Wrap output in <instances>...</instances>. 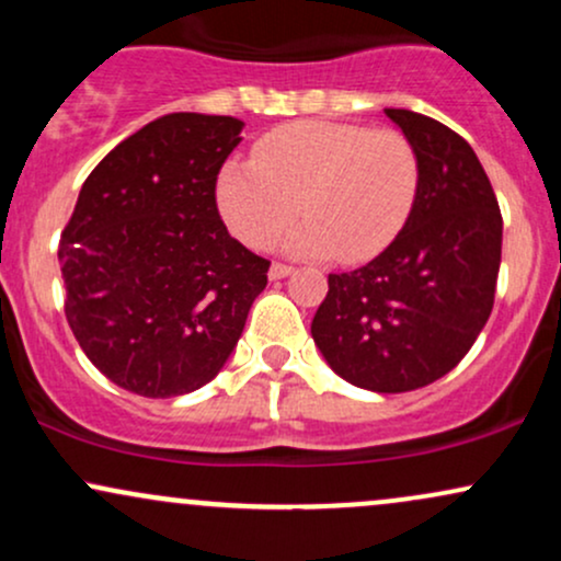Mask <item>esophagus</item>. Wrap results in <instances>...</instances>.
Masks as SVG:
<instances>
[{
    "label": "esophagus",
    "mask_w": 561,
    "mask_h": 561,
    "mask_svg": "<svg viewBox=\"0 0 561 561\" xmlns=\"http://www.w3.org/2000/svg\"><path fill=\"white\" fill-rule=\"evenodd\" d=\"M289 274H293V266H285V263H272V268H268V279L272 282L285 279Z\"/></svg>",
    "instance_id": "34e87169"
}]
</instances>
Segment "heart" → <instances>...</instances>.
Returning <instances> with one entry per match:
<instances>
[{
	"label": "heart",
	"mask_w": 561,
	"mask_h": 561,
	"mask_svg": "<svg viewBox=\"0 0 561 561\" xmlns=\"http://www.w3.org/2000/svg\"><path fill=\"white\" fill-rule=\"evenodd\" d=\"M416 192L420 158L403 134L330 121L276 128L253 160H229L216 179L218 214L248 248L274 244L300 214L287 253L351 263L396 240Z\"/></svg>",
	"instance_id": "1"
}]
</instances>
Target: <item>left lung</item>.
Here are the masks:
<instances>
[{
  "instance_id": "8db88e82",
  "label": "left lung",
  "mask_w": 561,
  "mask_h": 561,
  "mask_svg": "<svg viewBox=\"0 0 561 561\" xmlns=\"http://www.w3.org/2000/svg\"><path fill=\"white\" fill-rule=\"evenodd\" d=\"M420 158V192L375 261L330 274L313 343L345 382L409 392L448 375L493 311L501 221L472 147L427 115L385 107Z\"/></svg>"
}]
</instances>
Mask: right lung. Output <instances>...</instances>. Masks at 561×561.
Wrapping results in <instances>:
<instances>
[{"instance_id": "right-lung-1", "label": "right lung", "mask_w": 561, "mask_h": 561, "mask_svg": "<svg viewBox=\"0 0 561 561\" xmlns=\"http://www.w3.org/2000/svg\"><path fill=\"white\" fill-rule=\"evenodd\" d=\"M229 115L169 113L113 147L62 231L66 317L111 382L145 398L208 385L229 362L268 261L224 227L216 176L242 141Z\"/></svg>"}]
</instances>
